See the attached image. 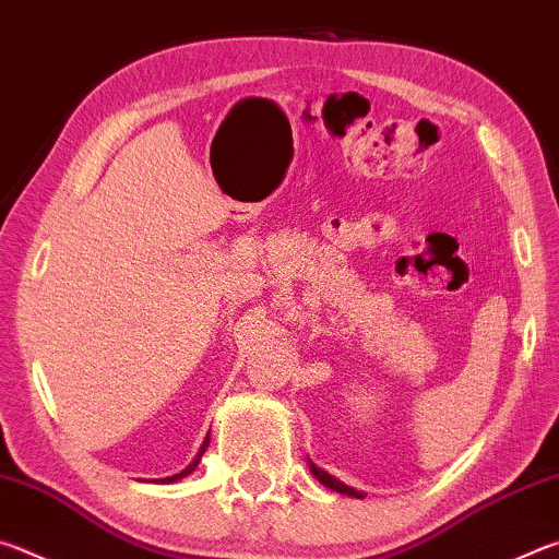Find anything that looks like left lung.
I'll return each instance as SVG.
<instances>
[{
	"label": "left lung",
	"mask_w": 559,
	"mask_h": 559,
	"mask_svg": "<svg viewBox=\"0 0 559 559\" xmlns=\"http://www.w3.org/2000/svg\"><path fill=\"white\" fill-rule=\"evenodd\" d=\"M310 473H313V476L320 480V484H323V486H325V488H330V490H337V493H345V496H353V498H362V493H359V490L345 486L343 480H337L335 476H330L328 471L318 468L316 463H310Z\"/></svg>",
	"instance_id": "obj_1"
}]
</instances>
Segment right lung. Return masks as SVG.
<instances>
[{
    "label": "right lung",
    "mask_w": 559,
    "mask_h": 559,
    "mask_svg": "<svg viewBox=\"0 0 559 559\" xmlns=\"http://www.w3.org/2000/svg\"><path fill=\"white\" fill-rule=\"evenodd\" d=\"M206 447H210V433H206V437H204V441H202V447H200V451H197V456L192 459V463H189V466H187L185 471H179V473H175V476L159 478V484H175V480H179V478H185V476H189V473H192V471L197 468V463H200V461H202V456H204V451H206Z\"/></svg>",
    "instance_id": "obj_1"
}]
</instances>
